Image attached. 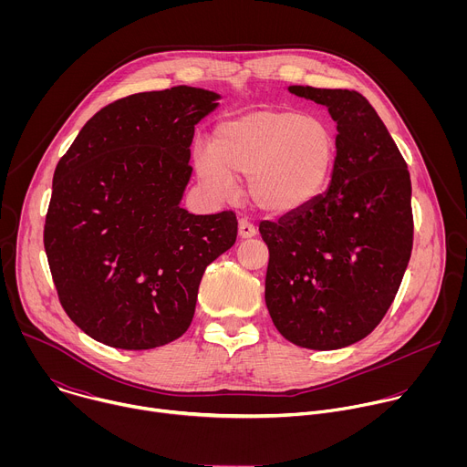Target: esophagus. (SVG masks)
I'll return each mask as SVG.
<instances>
[{"instance_id": "1", "label": "esophagus", "mask_w": 467, "mask_h": 467, "mask_svg": "<svg viewBox=\"0 0 467 467\" xmlns=\"http://www.w3.org/2000/svg\"><path fill=\"white\" fill-rule=\"evenodd\" d=\"M238 234H240V238H253L256 234V227L247 218H240L238 220Z\"/></svg>"}]
</instances>
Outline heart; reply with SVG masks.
<instances>
[{
	"label": "heart",
	"instance_id": "b5f03b06",
	"mask_svg": "<svg viewBox=\"0 0 467 467\" xmlns=\"http://www.w3.org/2000/svg\"><path fill=\"white\" fill-rule=\"evenodd\" d=\"M337 157L330 125L296 110L264 109L216 125L211 148L193 153L195 175L227 199L247 175V195L268 214L296 213L323 192Z\"/></svg>",
	"mask_w": 467,
	"mask_h": 467
}]
</instances>
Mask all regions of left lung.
I'll use <instances>...</instances> for the list:
<instances>
[{
    "mask_svg": "<svg viewBox=\"0 0 467 467\" xmlns=\"http://www.w3.org/2000/svg\"><path fill=\"white\" fill-rule=\"evenodd\" d=\"M337 121L332 179L306 207L258 231L270 249L265 306L281 335L306 349L348 348L380 323L412 253V184L403 155L369 101L342 88L288 87Z\"/></svg>",
    "mask_w": 467,
    "mask_h": 467,
    "instance_id": "obj_1",
    "label": "left lung"
}]
</instances>
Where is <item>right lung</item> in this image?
I'll return each mask as SVG.
<instances>
[{
    "label": "right lung",
    "mask_w": 467,
    "mask_h": 467,
    "mask_svg": "<svg viewBox=\"0 0 467 467\" xmlns=\"http://www.w3.org/2000/svg\"><path fill=\"white\" fill-rule=\"evenodd\" d=\"M220 98L186 85L127 96L58 161L44 247L62 308L90 338L129 351L177 340L205 268L236 242L233 211L181 209L195 125Z\"/></svg>",
    "instance_id": "right-lung-1"
}]
</instances>
